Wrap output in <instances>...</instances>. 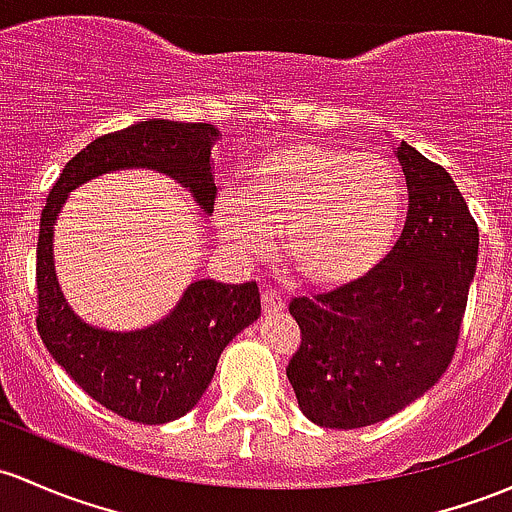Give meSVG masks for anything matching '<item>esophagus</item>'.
<instances>
[{"instance_id": "1", "label": "esophagus", "mask_w": 512, "mask_h": 512, "mask_svg": "<svg viewBox=\"0 0 512 512\" xmlns=\"http://www.w3.org/2000/svg\"><path fill=\"white\" fill-rule=\"evenodd\" d=\"M261 307H263V312H266V315H276V312H283L285 310L283 295H280L278 290H273V288H263Z\"/></svg>"}]
</instances>
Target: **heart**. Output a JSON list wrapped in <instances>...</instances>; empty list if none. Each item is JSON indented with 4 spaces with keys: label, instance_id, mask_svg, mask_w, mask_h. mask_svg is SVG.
I'll use <instances>...</instances> for the list:
<instances>
[{
    "label": "heart",
    "instance_id": "obj_1",
    "mask_svg": "<svg viewBox=\"0 0 512 512\" xmlns=\"http://www.w3.org/2000/svg\"><path fill=\"white\" fill-rule=\"evenodd\" d=\"M219 234L239 256L271 254L283 229L285 258L307 283L349 290L386 263L403 224V190L376 156L293 141L246 168L244 197L219 195Z\"/></svg>",
    "mask_w": 512,
    "mask_h": 512
}]
</instances>
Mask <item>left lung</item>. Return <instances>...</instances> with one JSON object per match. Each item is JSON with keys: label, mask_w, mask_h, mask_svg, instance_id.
I'll use <instances>...</instances> for the list:
<instances>
[{"label": "left lung", "mask_w": 512, "mask_h": 512, "mask_svg": "<svg viewBox=\"0 0 512 512\" xmlns=\"http://www.w3.org/2000/svg\"><path fill=\"white\" fill-rule=\"evenodd\" d=\"M408 222L366 283L290 302L300 346L288 381L302 415L356 430L408 408L452 361L478 261V227L452 175L420 151L395 146Z\"/></svg>", "instance_id": "left-lung-1"}]
</instances>
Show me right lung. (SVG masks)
Segmentation results:
<instances>
[{
  "instance_id": "add662e5",
  "label": "right lung",
  "mask_w": 512,
  "mask_h": 512,
  "mask_svg": "<svg viewBox=\"0 0 512 512\" xmlns=\"http://www.w3.org/2000/svg\"><path fill=\"white\" fill-rule=\"evenodd\" d=\"M212 124L148 119L87 144L48 195L36 251L38 334L58 366L90 398L131 422L163 425L200 403L219 356L236 334L261 315L258 285L190 283L173 310L148 327L114 332L85 322L60 290L53 258L58 214L73 190L100 175L146 168L185 188L205 217L212 214Z\"/></svg>"
}]
</instances>
